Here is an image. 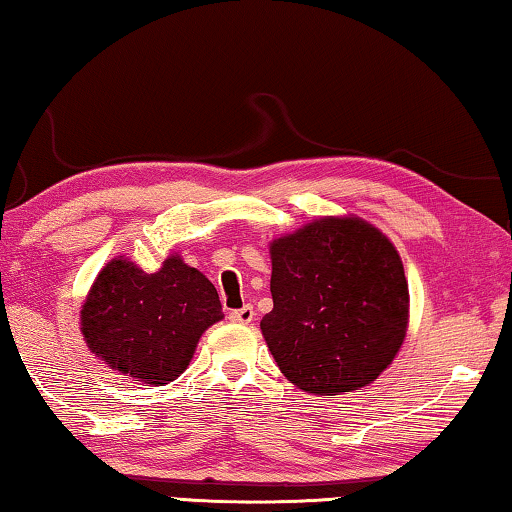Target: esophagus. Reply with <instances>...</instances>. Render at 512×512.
<instances>
[{
    "label": "esophagus",
    "mask_w": 512,
    "mask_h": 512,
    "mask_svg": "<svg viewBox=\"0 0 512 512\" xmlns=\"http://www.w3.org/2000/svg\"><path fill=\"white\" fill-rule=\"evenodd\" d=\"M232 319V322H239V324H250L253 322V317H255V310H253V305H243V308H239V310H230V315H227Z\"/></svg>",
    "instance_id": "1"
}]
</instances>
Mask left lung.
Listing matches in <instances>:
<instances>
[{"label":"left lung","instance_id":"left-lung-1","mask_svg":"<svg viewBox=\"0 0 512 512\" xmlns=\"http://www.w3.org/2000/svg\"><path fill=\"white\" fill-rule=\"evenodd\" d=\"M273 310L262 333L294 386H368L402 347L409 289L398 250L361 218H322L271 243Z\"/></svg>","mask_w":512,"mask_h":512}]
</instances>
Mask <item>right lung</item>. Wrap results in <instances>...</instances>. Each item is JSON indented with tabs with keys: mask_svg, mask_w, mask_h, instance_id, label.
Here are the masks:
<instances>
[{
	"mask_svg": "<svg viewBox=\"0 0 512 512\" xmlns=\"http://www.w3.org/2000/svg\"><path fill=\"white\" fill-rule=\"evenodd\" d=\"M80 317L89 349L112 370L163 386L188 368L223 305L209 278L181 257L156 273L119 257L98 273Z\"/></svg>",
	"mask_w": 512,
	"mask_h": 512,
	"instance_id": "add662e5",
	"label": "right lung"
}]
</instances>
